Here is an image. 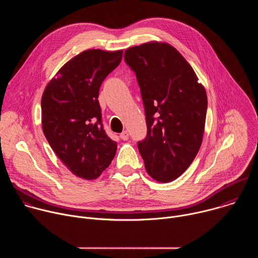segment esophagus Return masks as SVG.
Segmentation results:
<instances>
[{
	"label": "esophagus",
	"instance_id": "34e87169",
	"mask_svg": "<svg viewBox=\"0 0 258 258\" xmlns=\"http://www.w3.org/2000/svg\"><path fill=\"white\" fill-rule=\"evenodd\" d=\"M119 137H120V139L123 140V141L128 140V133H127V131H123V132L119 135Z\"/></svg>",
	"mask_w": 258,
	"mask_h": 258
}]
</instances>
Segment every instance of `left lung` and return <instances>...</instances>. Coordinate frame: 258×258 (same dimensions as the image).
<instances>
[{
    "instance_id": "left-lung-1",
    "label": "left lung",
    "mask_w": 258,
    "mask_h": 258,
    "mask_svg": "<svg viewBox=\"0 0 258 258\" xmlns=\"http://www.w3.org/2000/svg\"><path fill=\"white\" fill-rule=\"evenodd\" d=\"M143 100L147 136L138 142L145 168L158 181L177 178L202 143L207 96L191 65L168 44L148 43L124 52Z\"/></svg>"
}]
</instances>
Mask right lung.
Wrapping results in <instances>:
<instances>
[{
  "label": "right lung",
  "instance_id": "right-lung-1",
  "mask_svg": "<svg viewBox=\"0 0 258 258\" xmlns=\"http://www.w3.org/2000/svg\"><path fill=\"white\" fill-rule=\"evenodd\" d=\"M121 58V50L85 51L59 70L43 94L44 135L58 158L79 177L97 178L115 156L117 144L104 130L98 97Z\"/></svg>",
  "mask_w": 258,
  "mask_h": 258
}]
</instances>
